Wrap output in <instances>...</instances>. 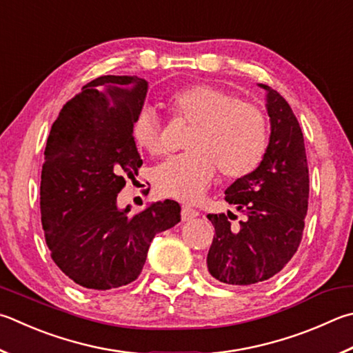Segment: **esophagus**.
Masks as SVG:
<instances>
[{
  "label": "esophagus",
  "mask_w": 353,
  "mask_h": 353,
  "mask_svg": "<svg viewBox=\"0 0 353 353\" xmlns=\"http://www.w3.org/2000/svg\"><path fill=\"white\" fill-rule=\"evenodd\" d=\"M181 216H182V221L187 222V221H191V219H194V217H197L199 213H197L196 210L191 208V207H187V205H183L182 211H181Z\"/></svg>",
  "instance_id": "34e87169"
}]
</instances>
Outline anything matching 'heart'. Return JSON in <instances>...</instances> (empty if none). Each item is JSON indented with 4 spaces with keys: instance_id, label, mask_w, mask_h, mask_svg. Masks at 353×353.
I'll list each match as a JSON object with an SVG mask.
<instances>
[{
    "instance_id": "obj_1",
    "label": "heart",
    "mask_w": 353,
    "mask_h": 353,
    "mask_svg": "<svg viewBox=\"0 0 353 353\" xmlns=\"http://www.w3.org/2000/svg\"><path fill=\"white\" fill-rule=\"evenodd\" d=\"M170 106L177 117L194 125V131L187 143L190 152L165 160L152 172L160 196L194 202L213 182L216 165L232 179L258 168L268 145L267 119L258 106L205 83L179 89L170 97ZM131 137L151 156L163 152L159 117L148 106L134 117Z\"/></svg>"
}]
</instances>
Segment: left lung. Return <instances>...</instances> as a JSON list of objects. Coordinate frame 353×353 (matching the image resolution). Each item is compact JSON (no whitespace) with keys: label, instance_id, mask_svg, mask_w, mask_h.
<instances>
[{"label":"left lung","instance_id":"8db88e82","mask_svg":"<svg viewBox=\"0 0 353 353\" xmlns=\"http://www.w3.org/2000/svg\"><path fill=\"white\" fill-rule=\"evenodd\" d=\"M258 86L265 91L270 117L267 151L258 168L225 190V201L245 217L234 227L228 219H236L232 211L208 214L216 233L207 273L228 285L259 284L283 270L299 247L309 205V168L298 119L283 95L262 83Z\"/></svg>","mask_w":353,"mask_h":353}]
</instances>
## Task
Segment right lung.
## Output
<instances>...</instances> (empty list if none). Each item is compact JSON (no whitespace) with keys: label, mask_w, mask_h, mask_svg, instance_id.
I'll return each instance as SVG.
<instances>
[{"label":"right lung","mask_w":353,"mask_h":353,"mask_svg":"<svg viewBox=\"0 0 353 353\" xmlns=\"http://www.w3.org/2000/svg\"><path fill=\"white\" fill-rule=\"evenodd\" d=\"M148 81L103 75L66 101L50 128L40 185L43 230L50 256L68 278L91 290H110L139 278L151 241L181 222L174 201L140 213L119 208L125 176L142 159L131 123Z\"/></svg>","instance_id":"right-lung-1"}]
</instances>
